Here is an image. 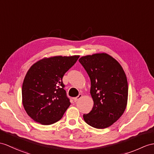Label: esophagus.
<instances>
[{"label": "esophagus", "instance_id": "34e87169", "mask_svg": "<svg viewBox=\"0 0 154 154\" xmlns=\"http://www.w3.org/2000/svg\"><path fill=\"white\" fill-rule=\"evenodd\" d=\"M82 97V94H79V95H78V97H74V98L73 99H74V102H76V101H78V100H79Z\"/></svg>", "mask_w": 154, "mask_h": 154}]
</instances>
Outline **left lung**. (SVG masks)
I'll use <instances>...</instances> for the list:
<instances>
[{
    "mask_svg": "<svg viewBox=\"0 0 154 154\" xmlns=\"http://www.w3.org/2000/svg\"><path fill=\"white\" fill-rule=\"evenodd\" d=\"M79 62L91 80L93 100L91 111L84 114V121L97 129L110 127L124 112L128 98V84L122 66L105 53L83 56Z\"/></svg>",
    "mask_w": 154,
    "mask_h": 154,
    "instance_id": "1",
    "label": "left lung"
}]
</instances>
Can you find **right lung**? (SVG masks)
<instances>
[{"label":"right lung","instance_id":"obj_1","mask_svg":"<svg viewBox=\"0 0 154 154\" xmlns=\"http://www.w3.org/2000/svg\"><path fill=\"white\" fill-rule=\"evenodd\" d=\"M79 57L44 58L29 69L22 85V103L34 121L42 125H51L62 118L70 105L63 77Z\"/></svg>","mask_w":154,"mask_h":154}]
</instances>
